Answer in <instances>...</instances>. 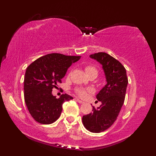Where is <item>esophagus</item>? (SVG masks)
I'll use <instances>...</instances> for the list:
<instances>
[{
  "label": "esophagus",
  "mask_w": 156,
  "mask_h": 156,
  "mask_svg": "<svg viewBox=\"0 0 156 156\" xmlns=\"http://www.w3.org/2000/svg\"><path fill=\"white\" fill-rule=\"evenodd\" d=\"M76 101H78V102L79 103H81V104H82V103H84V102L83 101H80V99H78V98H76Z\"/></svg>",
  "instance_id": "obj_1"
}]
</instances>
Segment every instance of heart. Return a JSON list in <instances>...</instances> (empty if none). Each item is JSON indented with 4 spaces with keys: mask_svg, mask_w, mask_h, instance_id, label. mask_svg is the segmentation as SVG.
I'll list each match as a JSON object with an SVG mask.
<instances>
[{
    "mask_svg": "<svg viewBox=\"0 0 156 156\" xmlns=\"http://www.w3.org/2000/svg\"><path fill=\"white\" fill-rule=\"evenodd\" d=\"M85 70L86 71V73H87V74H90V73H93V72L98 73L97 69H96V67H94V66H91V65L86 66L85 68ZM94 89H92V88L85 89V88L78 87V88L75 89V92L77 94L78 96H80V97H82V98L85 97V96L87 95L88 93L94 92Z\"/></svg>",
    "mask_w": 156,
    "mask_h": 156,
    "instance_id": "obj_1",
    "label": "heart"
}]
</instances>
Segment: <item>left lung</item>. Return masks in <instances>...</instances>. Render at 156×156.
Instances as JSON below:
<instances>
[{"label": "left lung", "mask_w": 156, "mask_h": 156, "mask_svg": "<svg viewBox=\"0 0 156 156\" xmlns=\"http://www.w3.org/2000/svg\"><path fill=\"white\" fill-rule=\"evenodd\" d=\"M100 62L104 70L107 84L96 95L100 107H93L92 112L83 117L84 126L91 133H101L109 128L118 117L124 103L128 83L126 71L122 63L106 53L90 55Z\"/></svg>", "instance_id": "1"}]
</instances>
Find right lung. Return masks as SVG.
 Returning <instances> with one entry per match:
<instances>
[{"label": "right lung", "mask_w": 156, "mask_h": 156, "mask_svg": "<svg viewBox=\"0 0 156 156\" xmlns=\"http://www.w3.org/2000/svg\"><path fill=\"white\" fill-rule=\"evenodd\" d=\"M80 57L50 53L38 58L27 67L24 99L30 114L36 122L42 124L55 122L61 115L63 103L73 99L67 94L56 98L52 91L62 83L69 66Z\"/></svg>", "instance_id": "1"}]
</instances>
